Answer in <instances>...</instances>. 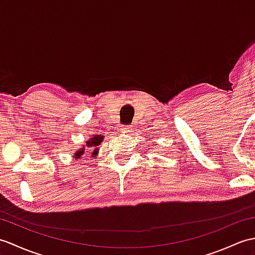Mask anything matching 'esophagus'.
<instances>
[{
  "label": "esophagus",
  "instance_id": "1",
  "mask_svg": "<svg viewBox=\"0 0 255 255\" xmlns=\"http://www.w3.org/2000/svg\"><path fill=\"white\" fill-rule=\"evenodd\" d=\"M131 131H132V128H131V126H129V125L124 126L122 128V132H124V133H129V132H131Z\"/></svg>",
  "mask_w": 255,
  "mask_h": 255
}]
</instances>
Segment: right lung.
<instances>
[{
	"label": "right lung",
	"mask_w": 255,
	"mask_h": 255,
	"mask_svg": "<svg viewBox=\"0 0 255 255\" xmlns=\"http://www.w3.org/2000/svg\"><path fill=\"white\" fill-rule=\"evenodd\" d=\"M102 139H103V137H101V135H94L93 138H91L90 140L87 142V147H90V149H89V151H90V154H92V155H96L97 154V153H98L97 146L101 143V142H102ZM85 151H86L85 147H82L80 151H78V152L76 153L75 158H78L81 155H84L85 154Z\"/></svg>",
	"instance_id": "1"
}]
</instances>
